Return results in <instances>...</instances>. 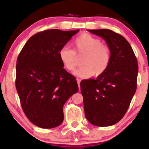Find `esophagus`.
Wrapping results in <instances>:
<instances>
[{"instance_id":"obj_1","label":"esophagus","mask_w":149,"mask_h":149,"mask_svg":"<svg viewBox=\"0 0 149 149\" xmlns=\"http://www.w3.org/2000/svg\"><path fill=\"white\" fill-rule=\"evenodd\" d=\"M77 82H78V88H79V90H80V79H77Z\"/></svg>"}]
</instances>
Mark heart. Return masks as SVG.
Here are the masks:
<instances>
[{"label": "heart", "mask_w": 149, "mask_h": 149, "mask_svg": "<svg viewBox=\"0 0 149 149\" xmlns=\"http://www.w3.org/2000/svg\"><path fill=\"white\" fill-rule=\"evenodd\" d=\"M72 49L64 47L59 52V57L68 71H73L78 66V57L84 55L81 61L83 66L74 72L80 78L100 76L107 71L111 59V52L107 45L100 39L88 33L78 36L72 42Z\"/></svg>", "instance_id": "b5f03b06"}]
</instances>
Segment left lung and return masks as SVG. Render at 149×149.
Listing matches in <instances>:
<instances>
[{
    "instance_id": "obj_1",
    "label": "left lung",
    "mask_w": 149,
    "mask_h": 149,
    "mask_svg": "<svg viewBox=\"0 0 149 149\" xmlns=\"http://www.w3.org/2000/svg\"><path fill=\"white\" fill-rule=\"evenodd\" d=\"M88 31L105 40L111 59L103 74L80 82L85 115L94 125L107 127L119 122L129 108L136 90L137 60L121 35L109 29Z\"/></svg>"
}]
</instances>
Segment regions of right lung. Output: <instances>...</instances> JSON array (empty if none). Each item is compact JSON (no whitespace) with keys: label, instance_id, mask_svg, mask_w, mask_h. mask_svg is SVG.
<instances>
[{"label":"right lung","instance_id":"right-lung-1","mask_svg":"<svg viewBox=\"0 0 149 149\" xmlns=\"http://www.w3.org/2000/svg\"><path fill=\"white\" fill-rule=\"evenodd\" d=\"M79 29L45 30L32 36L19 54L16 85L25 115L39 127H56L64 120L63 107L78 91L76 78L68 73L59 57Z\"/></svg>","mask_w":149,"mask_h":149}]
</instances>
